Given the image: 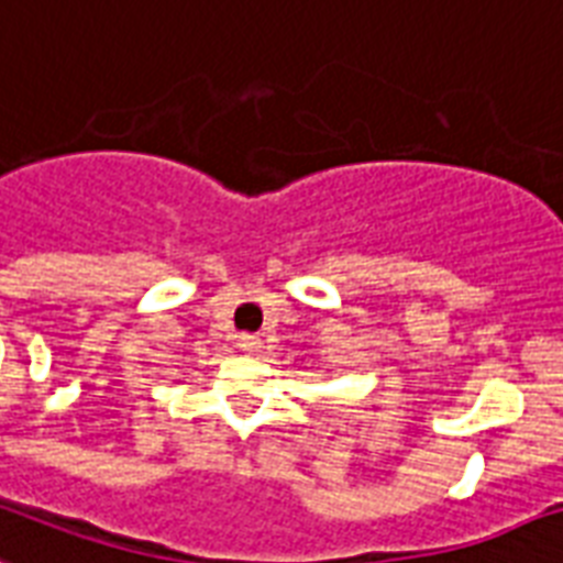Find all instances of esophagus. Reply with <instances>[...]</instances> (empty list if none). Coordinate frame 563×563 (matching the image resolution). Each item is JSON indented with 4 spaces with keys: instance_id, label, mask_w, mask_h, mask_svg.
I'll return each instance as SVG.
<instances>
[{
    "instance_id": "obj_1",
    "label": "esophagus",
    "mask_w": 563,
    "mask_h": 563,
    "mask_svg": "<svg viewBox=\"0 0 563 563\" xmlns=\"http://www.w3.org/2000/svg\"><path fill=\"white\" fill-rule=\"evenodd\" d=\"M238 346H241V352H246V355H258L261 338L258 334H241V338H238Z\"/></svg>"
}]
</instances>
